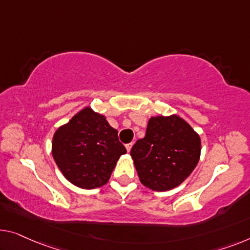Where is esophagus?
Segmentation results:
<instances>
[{"instance_id":"esophagus-1","label":"esophagus","mask_w":250,"mask_h":250,"mask_svg":"<svg viewBox=\"0 0 250 250\" xmlns=\"http://www.w3.org/2000/svg\"><path fill=\"white\" fill-rule=\"evenodd\" d=\"M132 146H133V144H132V143H130V144H126V145H125V148H126V150H128V151L131 150Z\"/></svg>"}]
</instances>
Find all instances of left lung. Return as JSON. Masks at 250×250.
Masks as SVG:
<instances>
[{"label":"left lung","instance_id":"8db88e82","mask_svg":"<svg viewBox=\"0 0 250 250\" xmlns=\"http://www.w3.org/2000/svg\"><path fill=\"white\" fill-rule=\"evenodd\" d=\"M141 184L157 192L177 188L194 170L201 156V138L177 114L148 120L146 136L130 151Z\"/></svg>","mask_w":250,"mask_h":250}]
</instances>
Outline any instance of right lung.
Instances as JSON below:
<instances>
[{
  "mask_svg": "<svg viewBox=\"0 0 250 250\" xmlns=\"http://www.w3.org/2000/svg\"><path fill=\"white\" fill-rule=\"evenodd\" d=\"M125 152L117 130L105 115L91 106H85L59 126L51 143V154L59 170L67 181L84 189L105 185Z\"/></svg>",
  "mask_w": 250,
  "mask_h": 250,
  "instance_id": "right-lung-1",
  "label": "right lung"
}]
</instances>
